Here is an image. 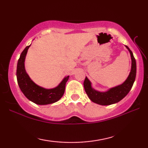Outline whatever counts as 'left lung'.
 <instances>
[{"instance_id": "8db88e82", "label": "left lung", "mask_w": 148, "mask_h": 148, "mask_svg": "<svg viewBox=\"0 0 148 148\" xmlns=\"http://www.w3.org/2000/svg\"><path fill=\"white\" fill-rule=\"evenodd\" d=\"M129 50L131 58V69L129 75L123 83L112 87L106 91H99L92 88L91 82L86 77L84 82V86L87 96L92 102L100 105L113 104L119 102L129 93L131 89L136 78V63L133 53L128 46H125Z\"/></svg>"}]
</instances>
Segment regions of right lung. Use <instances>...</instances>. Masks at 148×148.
Listing matches in <instances>:
<instances>
[{
	"label": "right lung",
	"mask_w": 148,
	"mask_h": 148,
	"mask_svg": "<svg viewBox=\"0 0 148 148\" xmlns=\"http://www.w3.org/2000/svg\"><path fill=\"white\" fill-rule=\"evenodd\" d=\"M31 45L27 46L22 51L17 62V83L22 92L29 101L39 105L53 104L61 99L63 95L69 76H65L58 86L52 89H46L35 84L27 74L25 68V57Z\"/></svg>",
	"instance_id": "1"
}]
</instances>
